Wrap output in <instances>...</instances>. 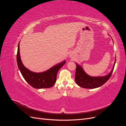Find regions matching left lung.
<instances>
[{"label":"left lung","instance_id":"8db88e82","mask_svg":"<svg viewBox=\"0 0 126 126\" xmlns=\"http://www.w3.org/2000/svg\"><path fill=\"white\" fill-rule=\"evenodd\" d=\"M116 60V59L115 60L113 68L110 73L106 76L99 77H93L88 75L86 73L80 65L75 63L76 69L75 79L76 83L80 87L87 89H94L102 86L111 77L115 65Z\"/></svg>","mask_w":126,"mask_h":126}]
</instances>
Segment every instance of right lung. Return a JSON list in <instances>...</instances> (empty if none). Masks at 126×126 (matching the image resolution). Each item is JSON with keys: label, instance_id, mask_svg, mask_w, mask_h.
Masks as SVG:
<instances>
[{"label": "right lung", "instance_id": "add662e5", "mask_svg": "<svg viewBox=\"0 0 126 126\" xmlns=\"http://www.w3.org/2000/svg\"><path fill=\"white\" fill-rule=\"evenodd\" d=\"M20 43V41H19ZM19 43L18 45L17 62L19 69L25 80L29 84L36 89L48 88L54 85L56 81L57 75L58 71L66 61L64 60L48 69L41 72H35L25 67L21 62L20 55Z\"/></svg>", "mask_w": 126, "mask_h": 126}]
</instances>
